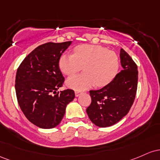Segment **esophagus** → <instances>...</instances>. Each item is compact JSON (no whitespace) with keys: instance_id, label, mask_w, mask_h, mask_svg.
<instances>
[{"instance_id":"34e87169","label":"esophagus","mask_w":160,"mask_h":160,"mask_svg":"<svg viewBox=\"0 0 160 160\" xmlns=\"http://www.w3.org/2000/svg\"><path fill=\"white\" fill-rule=\"evenodd\" d=\"M75 97H78L81 94V92H80V91H76L75 92Z\"/></svg>"}]
</instances>
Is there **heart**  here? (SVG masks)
<instances>
[{"label": "heart", "mask_w": 160, "mask_h": 160, "mask_svg": "<svg viewBox=\"0 0 160 160\" xmlns=\"http://www.w3.org/2000/svg\"><path fill=\"white\" fill-rule=\"evenodd\" d=\"M83 67V74L69 77L66 86L84 91L94 85L98 88L108 85L117 76L119 58L107 48L94 44H82L73 49V54L63 53L59 59V68L66 75L78 72Z\"/></svg>", "instance_id": "1"}]
</instances>
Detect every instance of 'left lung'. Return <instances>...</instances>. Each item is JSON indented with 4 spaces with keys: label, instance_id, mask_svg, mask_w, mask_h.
I'll return each mask as SVG.
<instances>
[{
    "label": "left lung",
    "instance_id": "left-lung-1",
    "mask_svg": "<svg viewBox=\"0 0 160 160\" xmlns=\"http://www.w3.org/2000/svg\"><path fill=\"white\" fill-rule=\"evenodd\" d=\"M122 70L103 88L90 91L91 103L86 109L89 119L101 128L117 123L128 114L135 99L138 88V66L122 48L120 51Z\"/></svg>",
    "mask_w": 160,
    "mask_h": 160
}]
</instances>
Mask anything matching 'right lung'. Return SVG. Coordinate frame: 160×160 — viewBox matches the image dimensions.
Returning <instances> with one entry per match:
<instances>
[{
    "mask_svg": "<svg viewBox=\"0 0 160 160\" xmlns=\"http://www.w3.org/2000/svg\"><path fill=\"white\" fill-rule=\"evenodd\" d=\"M71 43L41 44L26 56L17 69L15 88L18 103L28 121L39 128L58 125L67 104L75 98L73 90L57 92L64 82L59 59Z\"/></svg>",
    "mask_w": 160,
    "mask_h": 160,
    "instance_id": "1",
    "label": "right lung"
}]
</instances>
